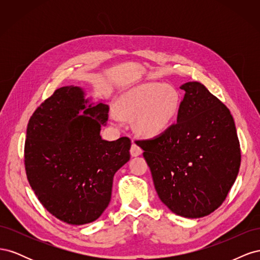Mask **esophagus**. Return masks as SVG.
I'll list each match as a JSON object with an SVG mask.
<instances>
[{
	"mask_svg": "<svg viewBox=\"0 0 260 260\" xmlns=\"http://www.w3.org/2000/svg\"><path fill=\"white\" fill-rule=\"evenodd\" d=\"M142 148H141L140 146H138L136 143H132L131 145V148H130V154L132 157H137V156H140L141 154H142Z\"/></svg>",
	"mask_w": 260,
	"mask_h": 260,
	"instance_id": "obj_1",
	"label": "esophagus"
}]
</instances>
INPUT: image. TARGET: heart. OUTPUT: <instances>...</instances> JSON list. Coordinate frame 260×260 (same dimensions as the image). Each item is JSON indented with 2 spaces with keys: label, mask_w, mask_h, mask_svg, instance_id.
Segmentation results:
<instances>
[{
  "label": "heart",
  "mask_w": 260,
  "mask_h": 260,
  "mask_svg": "<svg viewBox=\"0 0 260 260\" xmlns=\"http://www.w3.org/2000/svg\"><path fill=\"white\" fill-rule=\"evenodd\" d=\"M179 108V94L174 86L145 83L136 86L117 102V112L124 119H135V129L145 138H155L166 131ZM114 121L119 116L112 114Z\"/></svg>",
  "instance_id": "heart-1"
}]
</instances>
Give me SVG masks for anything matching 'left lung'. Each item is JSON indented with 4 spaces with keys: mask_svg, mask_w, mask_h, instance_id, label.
<instances>
[{
    "mask_svg": "<svg viewBox=\"0 0 260 260\" xmlns=\"http://www.w3.org/2000/svg\"><path fill=\"white\" fill-rule=\"evenodd\" d=\"M185 94L177 122L149 140L137 141L160 201L174 214L201 218L225 200L241 165L240 142L228 107L204 86H180Z\"/></svg>",
    "mask_w": 260,
    "mask_h": 260,
    "instance_id": "left-lung-1",
    "label": "left lung"
}]
</instances>
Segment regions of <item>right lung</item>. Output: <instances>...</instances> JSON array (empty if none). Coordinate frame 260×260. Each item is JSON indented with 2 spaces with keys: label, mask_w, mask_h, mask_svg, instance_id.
<instances>
[{
  "label": "right lung",
  "mask_w": 260,
  "mask_h": 260,
  "mask_svg": "<svg viewBox=\"0 0 260 260\" xmlns=\"http://www.w3.org/2000/svg\"><path fill=\"white\" fill-rule=\"evenodd\" d=\"M80 86L57 89L31 116L25 143L29 184L49 212L68 224L95 221L112 198L113 179L130 159L131 141L103 140L109 107Z\"/></svg>",
  "instance_id": "1"
}]
</instances>
